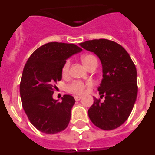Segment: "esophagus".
<instances>
[{
	"mask_svg": "<svg viewBox=\"0 0 155 155\" xmlns=\"http://www.w3.org/2000/svg\"><path fill=\"white\" fill-rule=\"evenodd\" d=\"M74 99L76 100V101H79L80 99H81V96H75Z\"/></svg>",
	"mask_w": 155,
	"mask_h": 155,
	"instance_id": "obj_1",
	"label": "esophagus"
}]
</instances>
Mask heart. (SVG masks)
<instances>
[{"mask_svg": "<svg viewBox=\"0 0 155 155\" xmlns=\"http://www.w3.org/2000/svg\"><path fill=\"white\" fill-rule=\"evenodd\" d=\"M81 61L86 68H89L90 66H91L92 64H97V63H98L96 57H94V56L91 55V54H86V55L83 56V57H81ZM69 68L70 62L68 61L64 64V66H63L62 74L64 76L68 74V71H69ZM91 84L89 83V82H88V83H84V82L79 81H74L71 83V84L68 86V90L70 92L74 93V94H81L84 93L86 87H91Z\"/></svg>", "mask_w": 155, "mask_h": 155, "instance_id": "obj_1", "label": "heart"}]
</instances>
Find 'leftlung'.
<instances>
[{"label":"left lung","mask_w":155,"mask_h":155,"mask_svg":"<svg viewBox=\"0 0 155 155\" xmlns=\"http://www.w3.org/2000/svg\"><path fill=\"white\" fill-rule=\"evenodd\" d=\"M93 52L102 65V83L98 87L103 102L94 98L88 109L90 120L98 128L111 130L120 127L130 115L137 95V69L129 53L121 45L105 39L80 43Z\"/></svg>","instance_id":"8db88e82"}]
</instances>
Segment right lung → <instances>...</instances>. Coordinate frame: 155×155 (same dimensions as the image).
<instances>
[{"label": "right lung", "mask_w": 155, "mask_h": 155, "mask_svg": "<svg viewBox=\"0 0 155 155\" xmlns=\"http://www.w3.org/2000/svg\"><path fill=\"white\" fill-rule=\"evenodd\" d=\"M81 50L72 43L49 42L35 50L25 65L20 82L22 107L31 124L41 132L56 134L69 124L74 98L64 94L58 102L53 94L55 84L62 78L66 61Z\"/></svg>", "instance_id": "1"}]
</instances>
